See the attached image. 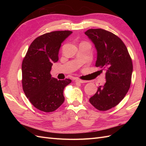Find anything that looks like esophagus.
<instances>
[{"instance_id":"1","label":"esophagus","mask_w":146,"mask_h":146,"mask_svg":"<svg viewBox=\"0 0 146 146\" xmlns=\"http://www.w3.org/2000/svg\"><path fill=\"white\" fill-rule=\"evenodd\" d=\"M76 82H77V83H87L88 82L86 81V80H80V79H76Z\"/></svg>"}]
</instances>
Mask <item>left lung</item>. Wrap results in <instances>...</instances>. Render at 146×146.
I'll return each instance as SVG.
<instances>
[{
    "label": "left lung",
    "instance_id": "obj_1",
    "mask_svg": "<svg viewBox=\"0 0 146 146\" xmlns=\"http://www.w3.org/2000/svg\"><path fill=\"white\" fill-rule=\"evenodd\" d=\"M97 50L96 67L105 69L106 83L99 86L90 102L100 111L116 106L129 91L133 64L127 48L116 35L104 29H90L85 32Z\"/></svg>",
    "mask_w": 146,
    "mask_h": 146
}]
</instances>
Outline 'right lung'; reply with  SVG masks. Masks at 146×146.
Masks as SVG:
<instances>
[{"label":"right lung","mask_w":146,"mask_h":146,"mask_svg":"<svg viewBox=\"0 0 146 146\" xmlns=\"http://www.w3.org/2000/svg\"><path fill=\"white\" fill-rule=\"evenodd\" d=\"M72 32L55 31L36 38L31 44L22 64L23 88L35 108L46 113L59 108L64 101V88L71 80L52 77V64L58 61L62 43Z\"/></svg>","instance_id":"obj_1"}]
</instances>
